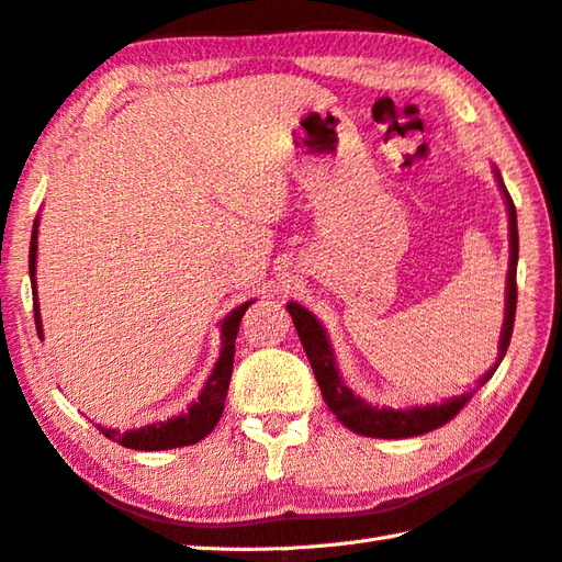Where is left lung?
Returning <instances> with one entry per match:
<instances>
[{"mask_svg":"<svg viewBox=\"0 0 562 562\" xmlns=\"http://www.w3.org/2000/svg\"><path fill=\"white\" fill-rule=\"evenodd\" d=\"M494 180H497L499 192L504 196V206H507L509 216V270H507V288H504V324L499 331V344H497V358L485 370V375H480L477 387L458 394V397H448L441 402H428V404H414V406H378L362 400L360 394L348 387L344 375H340L336 353L331 346V338H328L324 324L318 322L314 312L306 310L300 302H288V312L294 322L296 336H300L304 353L310 358V366L314 370V378L318 382V390L324 394V402L328 409L334 412L336 419L350 428L353 434L370 436V438H414L424 436L428 431H436L443 424L463 412V406L472 400L482 384H485L494 372H497L499 362L507 353L512 331H514V314H516V262H519V228H516V209L507 187L502 182V175L494 165Z\"/></svg>","mask_w":562,"mask_h":562,"instance_id":"obj_1","label":"left lung"}]
</instances>
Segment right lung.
<instances>
[{
  "mask_svg": "<svg viewBox=\"0 0 562 562\" xmlns=\"http://www.w3.org/2000/svg\"><path fill=\"white\" fill-rule=\"evenodd\" d=\"M38 224L41 218L36 216L31 231V248H29V274H31V290H33V316H36V331L38 338H43V322H41V306H38V284H36V260H38ZM256 300H248L238 304L236 310H231L222 322H218V334H222V348H218V358L214 362L212 372L204 382L200 392L187 412L172 416V419L146 424L140 428H128V431H119L112 426L97 424L99 434H104L112 441L121 443L131 450H170L200 443L204 436L214 431L224 414L226 390L231 380V370H234V353H236V334L240 326V318L248 312V306Z\"/></svg>",
  "mask_w": 562,
  "mask_h": 562,
  "instance_id": "obj_1",
  "label": "right lung"
}]
</instances>
